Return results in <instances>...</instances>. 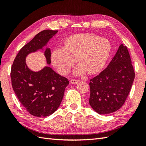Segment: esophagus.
<instances>
[{"mask_svg":"<svg viewBox=\"0 0 146 146\" xmlns=\"http://www.w3.org/2000/svg\"><path fill=\"white\" fill-rule=\"evenodd\" d=\"M79 82V80H76V79H72L71 80H70V83L71 84H73V85H75V84H77V83H78Z\"/></svg>","mask_w":146,"mask_h":146,"instance_id":"obj_1","label":"esophagus"}]
</instances>
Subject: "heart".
Here are the masks:
<instances>
[{
    "instance_id": "1",
    "label": "heart",
    "mask_w": 146,
    "mask_h": 146,
    "mask_svg": "<svg viewBox=\"0 0 146 146\" xmlns=\"http://www.w3.org/2000/svg\"><path fill=\"white\" fill-rule=\"evenodd\" d=\"M111 45L107 38L91 33L74 35L66 39L64 48H56L51 55L52 64L62 75H67L76 60L79 65L74 74L86 71L96 74L103 69L110 55Z\"/></svg>"
}]
</instances>
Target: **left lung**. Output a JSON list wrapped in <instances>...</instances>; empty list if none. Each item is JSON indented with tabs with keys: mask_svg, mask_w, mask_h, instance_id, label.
Masks as SVG:
<instances>
[{
	"mask_svg": "<svg viewBox=\"0 0 146 146\" xmlns=\"http://www.w3.org/2000/svg\"><path fill=\"white\" fill-rule=\"evenodd\" d=\"M135 76L129 52L122 43L107 67L90 80L91 107L100 114L117 111L125 103Z\"/></svg>",
	"mask_w": 146,
	"mask_h": 146,
	"instance_id": "1",
	"label": "left lung"
}]
</instances>
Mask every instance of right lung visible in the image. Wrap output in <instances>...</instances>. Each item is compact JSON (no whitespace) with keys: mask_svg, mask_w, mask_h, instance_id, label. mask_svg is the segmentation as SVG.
I'll return each mask as SVG.
<instances>
[{"mask_svg":"<svg viewBox=\"0 0 146 146\" xmlns=\"http://www.w3.org/2000/svg\"><path fill=\"white\" fill-rule=\"evenodd\" d=\"M58 30H44L21 48L11 69L13 89L21 104L33 116L46 117L54 113L62 101L68 79L46 66L38 72L31 70L25 62L29 54L43 49ZM47 64H50V49L44 52Z\"/></svg>","mask_w":146,"mask_h":146,"instance_id":"1","label":"right lung"}]
</instances>
